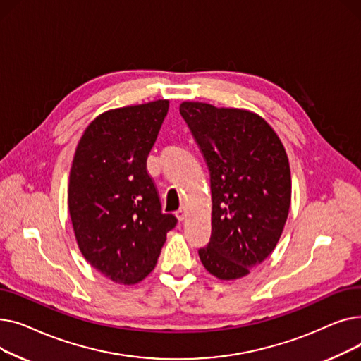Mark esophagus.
Wrapping results in <instances>:
<instances>
[{
    "label": "esophagus",
    "instance_id": "34e87169",
    "mask_svg": "<svg viewBox=\"0 0 361 361\" xmlns=\"http://www.w3.org/2000/svg\"><path fill=\"white\" fill-rule=\"evenodd\" d=\"M176 215H177L178 221H184V219H185V216H187V212H185L184 207H180V209L176 212Z\"/></svg>",
    "mask_w": 361,
    "mask_h": 361
}]
</instances>
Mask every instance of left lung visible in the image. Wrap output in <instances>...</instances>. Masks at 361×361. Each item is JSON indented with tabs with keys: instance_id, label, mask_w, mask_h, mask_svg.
Here are the masks:
<instances>
[{
	"instance_id": "obj_1",
	"label": "left lung",
	"mask_w": 361,
	"mask_h": 361,
	"mask_svg": "<svg viewBox=\"0 0 361 361\" xmlns=\"http://www.w3.org/2000/svg\"><path fill=\"white\" fill-rule=\"evenodd\" d=\"M180 114L211 174L212 234L199 257L219 279L245 276L272 253L288 216L286 149L255 112L183 102Z\"/></svg>"
}]
</instances>
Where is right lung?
<instances>
[{
  "instance_id": "add662e5",
  "label": "right lung",
  "mask_w": 361,
  "mask_h": 361,
  "mask_svg": "<svg viewBox=\"0 0 361 361\" xmlns=\"http://www.w3.org/2000/svg\"><path fill=\"white\" fill-rule=\"evenodd\" d=\"M168 106L159 99L101 114L85 130L70 171L68 211L79 249L94 269L124 286L152 272L177 225L162 212L146 168Z\"/></svg>"
}]
</instances>
